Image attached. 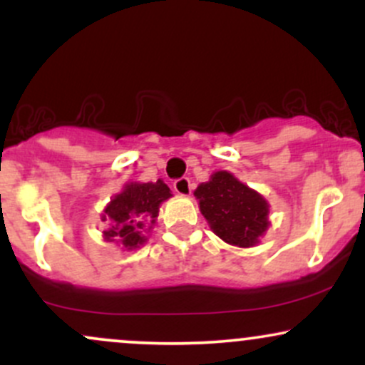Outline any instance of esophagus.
<instances>
[{
	"label": "esophagus",
	"mask_w": 365,
	"mask_h": 365,
	"mask_svg": "<svg viewBox=\"0 0 365 365\" xmlns=\"http://www.w3.org/2000/svg\"><path fill=\"white\" fill-rule=\"evenodd\" d=\"M173 188H175V192H177V194H180V195H190L192 194V183L187 177L175 180Z\"/></svg>",
	"instance_id": "1"
}]
</instances>
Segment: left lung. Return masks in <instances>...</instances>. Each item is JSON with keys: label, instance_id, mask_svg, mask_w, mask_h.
Returning <instances> with one entry per match:
<instances>
[{"label": "left lung", "instance_id": "8db88e82", "mask_svg": "<svg viewBox=\"0 0 365 365\" xmlns=\"http://www.w3.org/2000/svg\"><path fill=\"white\" fill-rule=\"evenodd\" d=\"M194 195L212 232L226 244L254 247L269 226V204L228 171H216Z\"/></svg>", "mask_w": 365, "mask_h": 365}]
</instances>
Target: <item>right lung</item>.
Listing matches in <instances>:
<instances>
[{"label": "right lung", "mask_w": 365, "mask_h": 365, "mask_svg": "<svg viewBox=\"0 0 365 365\" xmlns=\"http://www.w3.org/2000/svg\"><path fill=\"white\" fill-rule=\"evenodd\" d=\"M171 192L163 180L149 183H127L104 209L103 221H110L104 233L108 242H120L127 250L137 249L148 238L144 233L156 223L159 206Z\"/></svg>", "instance_id": "right-lung-1"}]
</instances>
